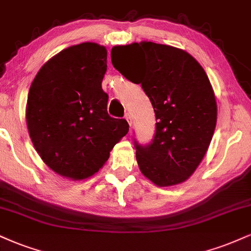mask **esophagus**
Instances as JSON below:
<instances>
[{"label":"esophagus","instance_id":"esophagus-1","mask_svg":"<svg viewBox=\"0 0 251 251\" xmlns=\"http://www.w3.org/2000/svg\"><path fill=\"white\" fill-rule=\"evenodd\" d=\"M125 119L127 120V123H128V125L129 126H132V116L129 113H126L125 114Z\"/></svg>","mask_w":251,"mask_h":251}]
</instances>
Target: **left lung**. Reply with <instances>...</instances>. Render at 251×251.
<instances>
[{
  "instance_id": "1",
  "label": "left lung",
  "mask_w": 251,
  "mask_h": 251,
  "mask_svg": "<svg viewBox=\"0 0 251 251\" xmlns=\"http://www.w3.org/2000/svg\"><path fill=\"white\" fill-rule=\"evenodd\" d=\"M137 53L143 57L141 75L125 64L126 56ZM111 60L124 77L141 84L154 108L153 140L145 146L134 141L141 173L159 187L186 181L206 154L216 126V99L203 68L186 51L153 42L113 47Z\"/></svg>"
}]
</instances>
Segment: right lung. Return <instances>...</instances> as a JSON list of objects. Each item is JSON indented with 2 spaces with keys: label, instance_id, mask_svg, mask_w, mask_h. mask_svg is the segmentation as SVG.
I'll list each match as a JSON object with an SVG mask.
<instances>
[{
  "label": "right lung",
  "instance_id": "obj_1",
  "mask_svg": "<svg viewBox=\"0 0 251 251\" xmlns=\"http://www.w3.org/2000/svg\"><path fill=\"white\" fill-rule=\"evenodd\" d=\"M106 59L102 45H72L48 60L30 86V138L42 160L64 177L92 176L128 132L125 119L107 113L108 96L101 89Z\"/></svg>",
  "mask_w": 251,
  "mask_h": 251
}]
</instances>
